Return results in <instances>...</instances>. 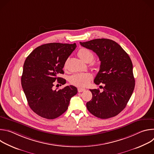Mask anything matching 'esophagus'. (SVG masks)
Segmentation results:
<instances>
[{"label":"esophagus","mask_w":154,"mask_h":154,"mask_svg":"<svg viewBox=\"0 0 154 154\" xmlns=\"http://www.w3.org/2000/svg\"><path fill=\"white\" fill-rule=\"evenodd\" d=\"M77 90H78V92L79 93H82V92H83V91H84L85 90V89L82 88H78Z\"/></svg>","instance_id":"obj_1"}]
</instances>
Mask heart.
I'll return each mask as SVG.
<instances>
[{
  "label": "heart",
  "mask_w": 154,
  "mask_h": 154,
  "mask_svg": "<svg viewBox=\"0 0 154 154\" xmlns=\"http://www.w3.org/2000/svg\"><path fill=\"white\" fill-rule=\"evenodd\" d=\"M79 57L84 61H91L94 58V54L90 49L86 48H81L78 51ZM92 78L91 74L85 73H78L72 75L69 81L71 84L79 86L84 87L88 84Z\"/></svg>",
  "instance_id": "heart-1"
}]
</instances>
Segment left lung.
Masks as SVG:
<instances>
[{
	"label": "left lung",
	"instance_id": "obj_1",
	"mask_svg": "<svg viewBox=\"0 0 154 154\" xmlns=\"http://www.w3.org/2000/svg\"><path fill=\"white\" fill-rule=\"evenodd\" d=\"M80 44L99 57L100 69L94 82L104 85L102 92L90 90L93 97L86 103L88 110L100 119L114 117L125 108L133 93L135 81L132 62L121 46L112 39H95Z\"/></svg>",
	"mask_w": 154,
	"mask_h": 154
}]
</instances>
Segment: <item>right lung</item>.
I'll use <instances>...</instances> for the list:
<instances>
[{"instance_id": "obj_1", "label": "right lung", "mask_w": 154, "mask_h": 154, "mask_svg": "<svg viewBox=\"0 0 154 154\" xmlns=\"http://www.w3.org/2000/svg\"><path fill=\"white\" fill-rule=\"evenodd\" d=\"M76 47L75 43L46 44L34 49L24 62L22 87L29 106L42 118L53 119L61 116L67 110L71 98L77 93L72 85L52 89L56 80L66 83L65 79L57 75L64 73L65 62Z\"/></svg>"}]
</instances>
